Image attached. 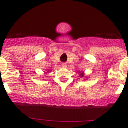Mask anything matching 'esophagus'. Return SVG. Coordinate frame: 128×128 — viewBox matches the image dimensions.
Returning <instances> with one entry per match:
<instances>
[{"label": "esophagus", "instance_id": "34e87169", "mask_svg": "<svg viewBox=\"0 0 128 128\" xmlns=\"http://www.w3.org/2000/svg\"><path fill=\"white\" fill-rule=\"evenodd\" d=\"M62 66H63V67H66V64L65 63H62Z\"/></svg>", "mask_w": 128, "mask_h": 128}]
</instances>
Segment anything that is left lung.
<instances>
[{"label":"left lung","instance_id":"left-lung-1","mask_svg":"<svg viewBox=\"0 0 128 128\" xmlns=\"http://www.w3.org/2000/svg\"><path fill=\"white\" fill-rule=\"evenodd\" d=\"M84 76V75H83V74H81V76Z\"/></svg>","mask_w":128,"mask_h":128}]
</instances>
